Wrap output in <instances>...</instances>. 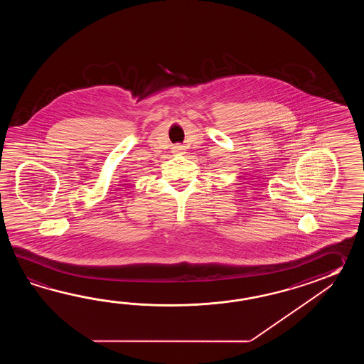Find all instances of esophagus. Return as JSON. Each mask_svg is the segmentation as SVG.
Here are the masks:
<instances>
[{
    "label": "esophagus",
    "mask_w": 364,
    "mask_h": 364,
    "mask_svg": "<svg viewBox=\"0 0 364 364\" xmlns=\"http://www.w3.org/2000/svg\"><path fill=\"white\" fill-rule=\"evenodd\" d=\"M176 152H178V151H182V147L181 146H178V147H176V149H174Z\"/></svg>",
    "instance_id": "esophagus-1"
}]
</instances>
